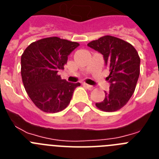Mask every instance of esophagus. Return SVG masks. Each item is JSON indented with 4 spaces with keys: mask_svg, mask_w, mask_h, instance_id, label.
Wrapping results in <instances>:
<instances>
[{
    "mask_svg": "<svg viewBox=\"0 0 159 159\" xmlns=\"http://www.w3.org/2000/svg\"><path fill=\"white\" fill-rule=\"evenodd\" d=\"M84 86L86 87V88H88V90H90V91H92V90H93V89H94V87H93V86H92V85H89V84H84Z\"/></svg>",
    "mask_w": 159,
    "mask_h": 159,
    "instance_id": "obj_1",
    "label": "esophagus"
}]
</instances>
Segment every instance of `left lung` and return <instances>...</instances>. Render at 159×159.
<instances>
[{
	"label": "left lung",
	"instance_id": "left-lung-1",
	"mask_svg": "<svg viewBox=\"0 0 159 159\" xmlns=\"http://www.w3.org/2000/svg\"><path fill=\"white\" fill-rule=\"evenodd\" d=\"M88 46L103 55L109 67L110 91L105 99L95 103L99 110L112 112L127 104L134 94L140 73V57L130 43L112 36H104L91 41Z\"/></svg>",
	"mask_w": 159,
	"mask_h": 159
}]
</instances>
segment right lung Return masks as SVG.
I'll return each mask as SVG.
<instances>
[{"label": "right lung", "instance_id": "obj_1", "mask_svg": "<svg viewBox=\"0 0 159 159\" xmlns=\"http://www.w3.org/2000/svg\"><path fill=\"white\" fill-rule=\"evenodd\" d=\"M80 43L57 36L32 42L21 55L22 82L28 95L42 111L57 113L65 109L74 90L80 86L61 80L67 56Z\"/></svg>", "mask_w": 159, "mask_h": 159}]
</instances>
